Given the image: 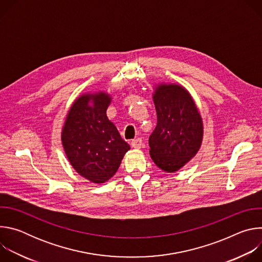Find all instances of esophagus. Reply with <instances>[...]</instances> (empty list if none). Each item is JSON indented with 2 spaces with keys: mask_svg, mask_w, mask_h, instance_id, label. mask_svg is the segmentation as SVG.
I'll use <instances>...</instances> for the list:
<instances>
[{
  "mask_svg": "<svg viewBox=\"0 0 262 262\" xmlns=\"http://www.w3.org/2000/svg\"><path fill=\"white\" fill-rule=\"evenodd\" d=\"M130 145H132V147H133V148H135V149H140V148L142 147V145H143L142 139L138 138V139L133 140V141H132V143H130Z\"/></svg>",
  "mask_w": 262,
  "mask_h": 262,
  "instance_id": "obj_1",
  "label": "esophagus"
}]
</instances>
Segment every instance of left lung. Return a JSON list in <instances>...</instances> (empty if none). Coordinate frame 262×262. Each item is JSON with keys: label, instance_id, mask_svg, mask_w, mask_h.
<instances>
[{"label": "left lung", "instance_id": "1", "mask_svg": "<svg viewBox=\"0 0 262 262\" xmlns=\"http://www.w3.org/2000/svg\"><path fill=\"white\" fill-rule=\"evenodd\" d=\"M158 123L149 137L150 157L165 172L173 173L199 151L203 139L200 112L184 87L159 84L152 94Z\"/></svg>", "mask_w": 262, "mask_h": 262}]
</instances>
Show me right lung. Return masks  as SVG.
Instances as JSON below:
<instances>
[{
    "label": "right lung",
    "mask_w": 262,
    "mask_h": 262,
    "mask_svg": "<svg viewBox=\"0 0 262 262\" xmlns=\"http://www.w3.org/2000/svg\"><path fill=\"white\" fill-rule=\"evenodd\" d=\"M111 101L103 91L82 94L71 104L61 133L70 165L93 183L114 176L130 149L106 116Z\"/></svg>",
    "instance_id": "1"
}]
</instances>
